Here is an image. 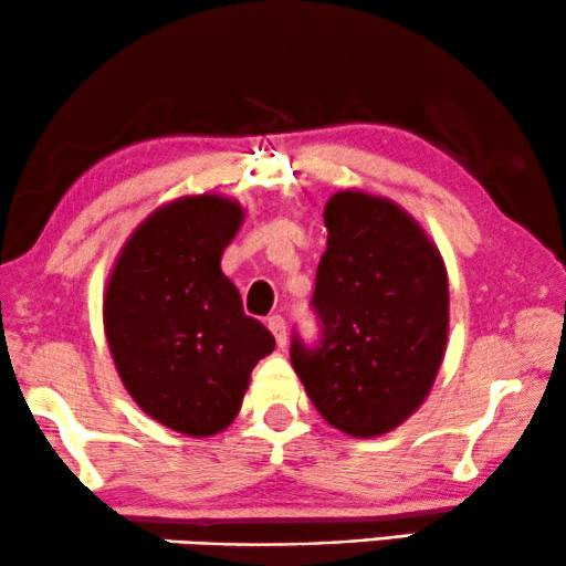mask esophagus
Masks as SVG:
<instances>
[{
    "label": "esophagus",
    "instance_id": "obj_1",
    "mask_svg": "<svg viewBox=\"0 0 566 566\" xmlns=\"http://www.w3.org/2000/svg\"><path fill=\"white\" fill-rule=\"evenodd\" d=\"M266 325H269V331L274 333L276 344L284 346L286 344V321H284V317L282 315H269Z\"/></svg>",
    "mask_w": 566,
    "mask_h": 566
}]
</instances>
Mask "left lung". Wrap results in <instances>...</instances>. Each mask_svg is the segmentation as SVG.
Here are the masks:
<instances>
[{
    "mask_svg": "<svg viewBox=\"0 0 566 566\" xmlns=\"http://www.w3.org/2000/svg\"><path fill=\"white\" fill-rule=\"evenodd\" d=\"M313 305L321 340L292 336L290 359L333 428L371 439L408 420L431 392L449 336L443 259L402 207L366 192L325 205Z\"/></svg>",
    "mask_w": 566,
    "mask_h": 566,
    "instance_id": "1",
    "label": "left lung"
}]
</instances>
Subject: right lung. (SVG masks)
Here are the masks:
<instances>
[{"label":"right lung","mask_w":566,"mask_h":566,"mask_svg":"<svg viewBox=\"0 0 566 566\" xmlns=\"http://www.w3.org/2000/svg\"><path fill=\"white\" fill-rule=\"evenodd\" d=\"M243 220L220 195L181 197L140 222L115 261L105 333L143 412L185 436H212L241 410L274 336L243 313L220 256Z\"/></svg>","instance_id":"right-lung-1"}]
</instances>
